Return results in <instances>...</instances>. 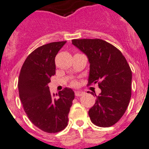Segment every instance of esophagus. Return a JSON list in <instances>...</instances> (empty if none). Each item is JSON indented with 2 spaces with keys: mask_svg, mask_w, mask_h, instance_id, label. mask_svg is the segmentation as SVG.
<instances>
[{
  "mask_svg": "<svg viewBox=\"0 0 149 149\" xmlns=\"http://www.w3.org/2000/svg\"><path fill=\"white\" fill-rule=\"evenodd\" d=\"M84 94V93L82 91H76L75 92V95H76V97L81 96V95H83Z\"/></svg>",
  "mask_w": 149,
  "mask_h": 149,
  "instance_id": "1",
  "label": "esophagus"
}]
</instances>
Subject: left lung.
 I'll use <instances>...</instances> for the list:
<instances>
[{"label":"left lung","mask_w":149,"mask_h":149,"mask_svg":"<svg viewBox=\"0 0 149 149\" xmlns=\"http://www.w3.org/2000/svg\"><path fill=\"white\" fill-rule=\"evenodd\" d=\"M73 45L86 54L90 62L88 84H98L101 93L89 110L90 120L100 127H109L126 112L132 95V70L116 47L101 39H75ZM88 93V92H87Z\"/></svg>","instance_id":"8db88e82"}]
</instances>
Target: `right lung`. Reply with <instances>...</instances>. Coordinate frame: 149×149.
I'll return each instance as SVG.
<instances>
[{
    "label": "right lung",
    "mask_w": 149,
    "mask_h": 149,
    "mask_svg": "<svg viewBox=\"0 0 149 149\" xmlns=\"http://www.w3.org/2000/svg\"><path fill=\"white\" fill-rule=\"evenodd\" d=\"M66 41L38 47L25 60L18 79L20 101L29 120L47 133H56L68 126L74 92L65 87L51 94L48 83L56 73L55 57Z\"/></svg>",
    "instance_id": "obj_1"
}]
</instances>
